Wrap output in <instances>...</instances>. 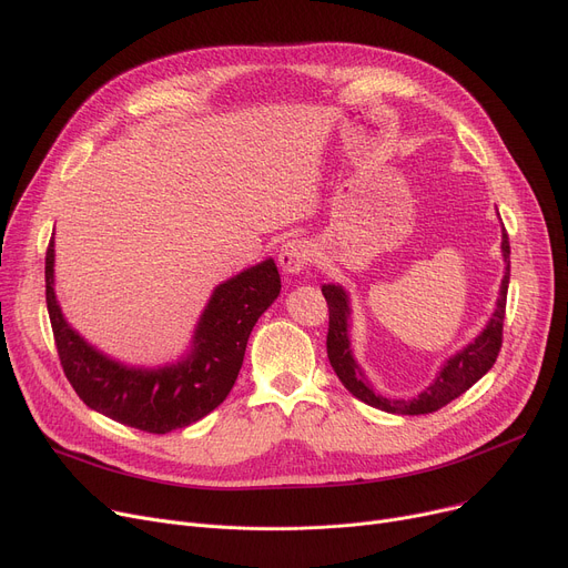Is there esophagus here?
I'll list each match as a JSON object with an SVG mask.
<instances>
[{"label":"esophagus","instance_id":"34e87169","mask_svg":"<svg viewBox=\"0 0 568 568\" xmlns=\"http://www.w3.org/2000/svg\"><path fill=\"white\" fill-rule=\"evenodd\" d=\"M278 262L285 274H300L302 268H306L311 262V246L304 242V239H290V242L281 246Z\"/></svg>","mask_w":568,"mask_h":568}]
</instances>
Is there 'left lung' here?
Instances as JSON below:
<instances>
[{
	"label": "left lung",
	"instance_id": "obj_1",
	"mask_svg": "<svg viewBox=\"0 0 568 568\" xmlns=\"http://www.w3.org/2000/svg\"><path fill=\"white\" fill-rule=\"evenodd\" d=\"M501 253L506 262V272L499 290L497 308L484 329V334L476 338L471 345H467L454 359H449L437 379L422 392L416 398L409 400H396V398H382L377 396L371 386L362 368L356 366L352 359V349L347 341V294L338 285H324L322 294L329 306V332H326V356H329V364L336 371L338 379L345 384V389L364 400L371 407H377L382 412L392 414H430L442 409L456 400L460 394H465L471 384L479 382L497 362V354L501 349V332H504V315H506V290H509V276H511V246H509V234L504 230L501 236Z\"/></svg>",
	"mask_w": 568,
	"mask_h": 568
}]
</instances>
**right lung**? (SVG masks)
I'll list each match as a JSON object with an SVG mask.
<instances>
[{
    "label": "right lung",
    "mask_w": 568,
    "mask_h": 568,
    "mask_svg": "<svg viewBox=\"0 0 568 568\" xmlns=\"http://www.w3.org/2000/svg\"><path fill=\"white\" fill-rule=\"evenodd\" d=\"M52 239L45 251V302L59 364L80 400L110 419L142 433L165 435L186 428L230 394L244 362L257 317L281 294L274 260L246 268L219 285L195 332V349L186 362L140 371L105 359L64 322L52 290Z\"/></svg>",
    "instance_id": "right-lung-1"
}]
</instances>
